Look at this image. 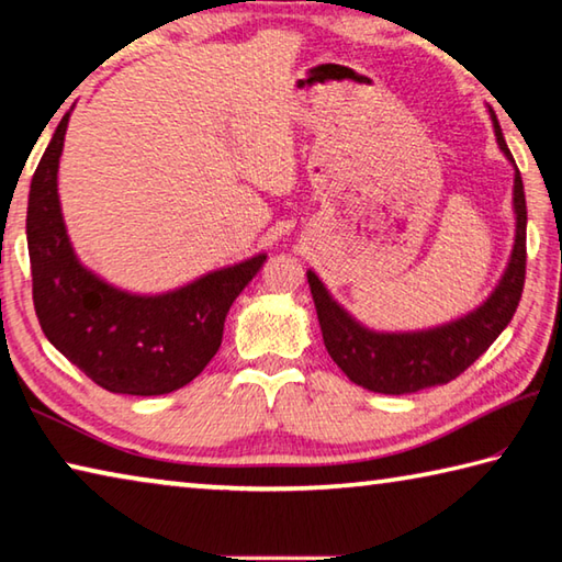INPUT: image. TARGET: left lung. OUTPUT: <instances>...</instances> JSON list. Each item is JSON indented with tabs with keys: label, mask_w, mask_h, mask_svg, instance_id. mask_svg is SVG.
I'll return each instance as SVG.
<instances>
[{
	"label": "left lung",
	"mask_w": 562,
	"mask_h": 562,
	"mask_svg": "<svg viewBox=\"0 0 562 562\" xmlns=\"http://www.w3.org/2000/svg\"><path fill=\"white\" fill-rule=\"evenodd\" d=\"M488 112L495 142L515 171V238L508 266L481 306L434 328L389 334V330H373L356 321L341 303L330 296L324 281L314 271H306L326 351L356 385H363L373 393L403 395L453 381L477 356L488 351V346L510 324L515 308H518L522 283H526V191H522L520 171L515 167L508 144L503 139L498 119H495L493 109Z\"/></svg>",
	"instance_id": "obj_1"
}]
</instances>
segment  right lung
I'll return each instance as SVG.
<instances>
[{
  "label": "right lung",
  "instance_id": "1",
  "mask_svg": "<svg viewBox=\"0 0 562 562\" xmlns=\"http://www.w3.org/2000/svg\"><path fill=\"white\" fill-rule=\"evenodd\" d=\"M69 112L36 167L26 206L34 311L44 336L101 389L161 395L181 389L216 356L224 321L266 261L209 271L167 293H128L79 261L61 216L57 171Z\"/></svg>",
  "mask_w": 562,
  "mask_h": 562
}]
</instances>
